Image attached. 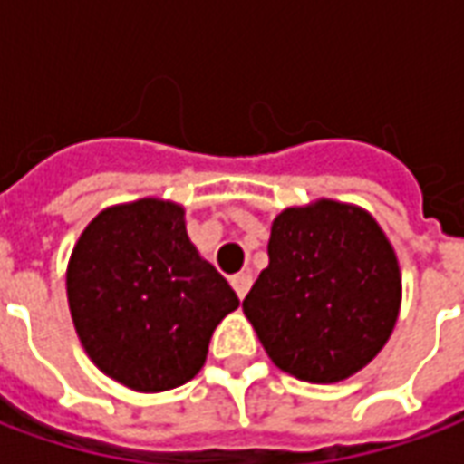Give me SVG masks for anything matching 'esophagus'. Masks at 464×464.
<instances>
[{
    "label": "esophagus",
    "mask_w": 464,
    "mask_h": 464,
    "mask_svg": "<svg viewBox=\"0 0 464 464\" xmlns=\"http://www.w3.org/2000/svg\"><path fill=\"white\" fill-rule=\"evenodd\" d=\"M233 291L238 293V298H246V293L251 291L253 285V276L251 273H238V276H233L231 278Z\"/></svg>",
    "instance_id": "obj_1"
}]
</instances>
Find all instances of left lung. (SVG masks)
<instances>
[{
    "instance_id": "8db88e82",
    "label": "left lung",
    "mask_w": 464,
    "mask_h": 464,
    "mask_svg": "<svg viewBox=\"0 0 464 464\" xmlns=\"http://www.w3.org/2000/svg\"><path fill=\"white\" fill-rule=\"evenodd\" d=\"M400 288L398 258L375 218L323 198L273 221L268 268L243 313L278 368L308 382H338L388 343Z\"/></svg>"
}]
</instances>
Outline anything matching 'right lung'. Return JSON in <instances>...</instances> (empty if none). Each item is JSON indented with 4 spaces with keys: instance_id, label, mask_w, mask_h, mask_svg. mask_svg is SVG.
<instances>
[{
    "instance_id": "obj_1",
    "label": "right lung",
    "mask_w": 464,
    "mask_h": 464,
    "mask_svg": "<svg viewBox=\"0 0 464 464\" xmlns=\"http://www.w3.org/2000/svg\"><path fill=\"white\" fill-rule=\"evenodd\" d=\"M66 295L89 358L139 392L188 382L241 303L188 241L181 206L159 198L111 206L86 226Z\"/></svg>"
}]
</instances>
